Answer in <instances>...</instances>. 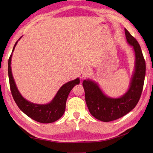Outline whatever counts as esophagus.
Wrapping results in <instances>:
<instances>
[{
	"label": "esophagus",
	"mask_w": 153,
	"mask_h": 153,
	"mask_svg": "<svg viewBox=\"0 0 153 153\" xmlns=\"http://www.w3.org/2000/svg\"><path fill=\"white\" fill-rule=\"evenodd\" d=\"M89 74V69L87 68L82 69L79 73V76L80 78H84Z\"/></svg>",
	"instance_id": "obj_1"
}]
</instances>
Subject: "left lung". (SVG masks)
<instances>
[{
  "label": "left lung",
  "mask_w": 153,
  "mask_h": 153,
  "mask_svg": "<svg viewBox=\"0 0 153 153\" xmlns=\"http://www.w3.org/2000/svg\"><path fill=\"white\" fill-rule=\"evenodd\" d=\"M128 43L132 47L135 65L128 90L121 96L112 98L106 95L98 83L87 78L83 81L85 102L91 114L103 122L114 121L132 110L140 100L146 75V62L136 39L125 29Z\"/></svg>",
  "instance_id": "1"
}]
</instances>
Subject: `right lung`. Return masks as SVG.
<instances>
[{
    "label": "right lung",
    "mask_w": 153,
    "mask_h": 153,
    "mask_svg": "<svg viewBox=\"0 0 153 153\" xmlns=\"http://www.w3.org/2000/svg\"><path fill=\"white\" fill-rule=\"evenodd\" d=\"M22 38V36L16 42L8 61V76L13 99L22 112L34 121L41 123H53L57 121L63 115L65 112L66 103L69 92L74 86L80 84V79L79 78H77L62 85L50 103L36 104L27 100L23 97L18 89L13 75L11 66L13 53L18 41Z\"/></svg>",
    "instance_id": "right-lung-1"
}]
</instances>
